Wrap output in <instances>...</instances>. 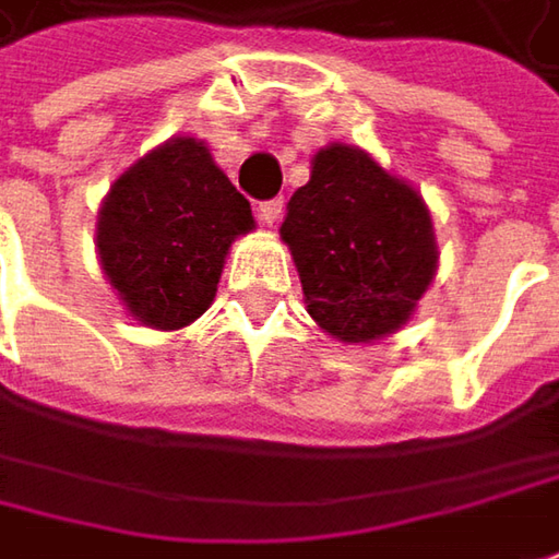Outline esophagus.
Returning <instances> with one entry per match:
<instances>
[{
  "label": "esophagus",
  "mask_w": 559,
  "mask_h": 559,
  "mask_svg": "<svg viewBox=\"0 0 559 559\" xmlns=\"http://www.w3.org/2000/svg\"><path fill=\"white\" fill-rule=\"evenodd\" d=\"M280 216H283V198L264 201V204L258 207V219H261L264 226H273V223H280Z\"/></svg>",
  "instance_id": "esophagus-1"
}]
</instances>
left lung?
I'll list each match as a JSON object with an SVG mask.
<instances>
[{
    "label": "left lung",
    "mask_w": 559,
    "mask_h": 559,
    "mask_svg": "<svg viewBox=\"0 0 559 559\" xmlns=\"http://www.w3.org/2000/svg\"><path fill=\"white\" fill-rule=\"evenodd\" d=\"M286 210L280 236L323 333L374 343L412 318L437 273L431 213L412 185L361 147L330 144Z\"/></svg>",
    "instance_id": "8db88e82"
}]
</instances>
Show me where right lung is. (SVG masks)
<instances>
[{"mask_svg": "<svg viewBox=\"0 0 559 559\" xmlns=\"http://www.w3.org/2000/svg\"><path fill=\"white\" fill-rule=\"evenodd\" d=\"M251 204L198 138H173L112 182L97 216L109 286L134 321L182 330L210 308Z\"/></svg>", "mask_w": 559, "mask_h": 559, "instance_id": "add662e5", "label": "right lung"}]
</instances>
